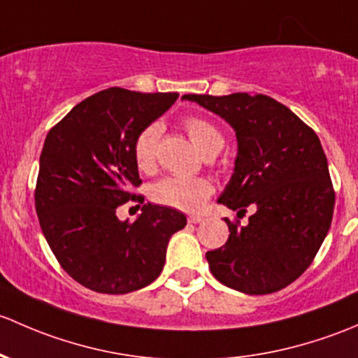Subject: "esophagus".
Segmentation results:
<instances>
[{
  "label": "esophagus",
  "instance_id": "obj_1",
  "mask_svg": "<svg viewBox=\"0 0 358 358\" xmlns=\"http://www.w3.org/2000/svg\"><path fill=\"white\" fill-rule=\"evenodd\" d=\"M201 220H203V217H201V215H189V217H187V222H189V224H200Z\"/></svg>",
  "mask_w": 358,
  "mask_h": 358
}]
</instances>
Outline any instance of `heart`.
<instances>
[{
	"label": "heart",
	"mask_w": 358,
	"mask_h": 358,
	"mask_svg": "<svg viewBox=\"0 0 358 358\" xmlns=\"http://www.w3.org/2000/svg\"><path fill=\"white\" fill-rule=\"evenodd\" d=\"M184 129H186L191 143L203 157H215L222 150V134L208 120L200 119V117H187L184 120ZM160 132V124L155 122L143 129L136 138L134 162L139 171L152 172L157 165V146ZM212 193V182L201 178H164L150 187V198L153 203L180 210V212H196Z\"/></svg>",
	"instance_id": "1"
}]
</instances>
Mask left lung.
<instances>
[{"instance_id": "1", "label": "left lung", "mask_w": 358, "mask_h": 358, "mask_svg": "<svg viewBox=\"0 0 358 358\" xmlns=\"http://www.w3.org/2000/svg\"><path fill=\"white\" fill-rule=\"evenodd\" d=\"M182 99L219 115L236 132L234 172L217 201L241 213L255 208L246 226L226 219V245L205 255L213 278L246 294L286 288L312 264L333 220V182L319 138L265 94Z\"/></svg>"}]
</instances>
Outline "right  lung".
<instances>
[{"mask_svg": "<svg viewBox=\"0 0 358 358\" xmlns=\"http://www.w3.org/2000/svg\"><path fill=\"white\" fill-rule=\"evenodd\" d=\"M178 98L110 87L73 106L48 132L36 212L51 252L79 285L125 294L160 275L169 239L186 226V215L145 203L129 222L117 217V208L129 200L143 203V196L131 193L141 184L136 138Z\"/></svg>", "mask_w": 358, "mask_h": 358, "instance_id": "1", "label": "right lung"}]
</instances>
